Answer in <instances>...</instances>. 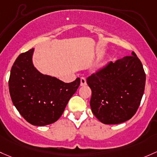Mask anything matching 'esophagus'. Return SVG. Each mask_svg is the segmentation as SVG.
<instances>
[{
	"label": "esophagus",
	"instance_id": "esophagus-1",
	"mask_svg": "<svg viewBox=\"0 0 157 157\" xmlns=\"http://www.w3.org/2000/svg\"><path fill=\"white\" fill-rule=\"evenodd\" d=\"M85 85H86V80L85 77H82L81 78H80V86H83Z\"/></svg>",
	"mask_w": 157,
	"mask_h": 157
}]
</instances>
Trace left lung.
Returning <instances> with one entry per match:
<instances>
[{"mask_svg": "<svg viewBox=\"0 0 157 157\" xmlns=\"http://www.w3.org/2000/svg\"><path fill=\"white\" fill-rule=\"evenodd\" d=\"M146 74L134 52L87 77L91 88L90 107L95 117L105 124H118L136 113L144 91Z\"/></svg>", "mask_w": 157, "mask_h": 157, "instance_id": "obj_1", "label": "left lung"}]
</instances>
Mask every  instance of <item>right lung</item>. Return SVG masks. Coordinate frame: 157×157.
I'll return each instance as SVG.
<instances>
[{
	"label": "right lung",
	"mask_w": 157,
	"mask_h": 157,
	"mask_svg": "<svg viewBox=\"0 0 157 157\" xmlns=\"http://www.w3.org/2000/svg\"><path fill=\"white\" fill-rule=\"evenodd\" d=\"M34 49L21 53L13 63L9 79L11 99L23 118L34 126L55 123L80 83H71L40 73L32 63Z\"/></svg>",
	"instance_id": "1"
}]
</instances>
